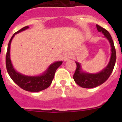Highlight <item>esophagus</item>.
I'll list each match as a JSON object with an SVG mask.
<instances>
[{
    "instance_id": "34e87169",
    "label": "esophagus",
    "mask_w": 122,
    "mask_h": 122,
    "mask_svg": "<svg viewBox=\"0 0 122 122\" xmlns=\"http://www.w3.org/2000/svg\"><path fill=\"white\" fill-rule=\"evenodd\" d=\"M71 57V54L70 53H66L64 56V61H66Z\"/></svg>"
}]
</instances>
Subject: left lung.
Here are the masks:
<instances>
[{"mask_svg": "<svg viewBox=\"0 0 122 122\" xmlns=\"http://www.w3.org/2000/svg\"><path fill=\"white\" fill-rule=\"evenodd\" d=\"M96 28L97 31L99 32H101L104 35V37L108 39V41L110 42L112 52L111 57L108 65L104 69H102L100 72L97 73H90L85 72L81 68V64L75 61L76 64V68L73 75V79L77 85L83 88H94L105 82L110 77V75L112 74L117 59L115 48L110 33L106 30L97 25H96Z\"/></svg>", "mask_w": 122, "mask_h": 122, "instance_id": "1", "label": "left lung"}]
</instances>
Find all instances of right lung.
Here are the masks:
<instances>
[{
    "label": "right lung",
    "instance_id": "add662e5",
    "mask_svg": "<svg viewBox=\"0 0 122 122\" xmlns=\"http://www.w3.org/2000/svg\"><path fill=\"white\" fill-rule=\"evenodd\" d=\"M29 26H25L19 31L13 34V35L9 42L7 51L6 57H5V64H6L7 71L8 74L13 81L20 87L21 89L26 91L37 92L39 91H43L49 87L53 80L55 75L56 71L63 63V61H56L52 63L47 70L42 74L37 76H28L25 75L18 72L14 68L13 65L11 63L10 57V44L12 39L16 34L28 29Z\"/></svg>",
    "mask_w": 122,
    "mask_h": 122
}]
</instances>
